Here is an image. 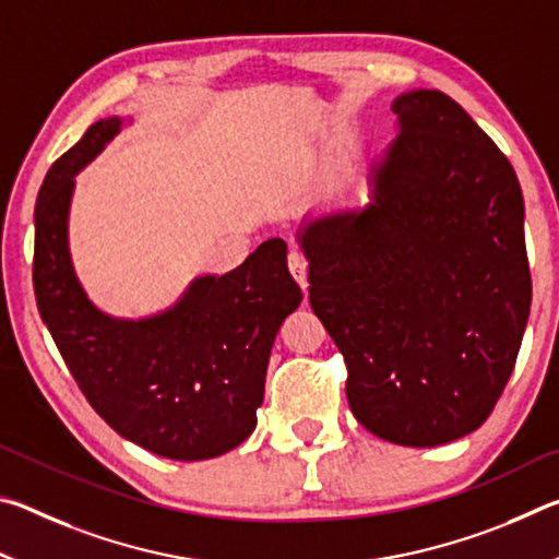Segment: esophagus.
<instances>
[{
    "label": "esophagus",
    "mask_w": 559,
    "mask_h": 559,
    "mask_svg": "<svg viewBox=\"0 0 559 559\" xmlns=\"http://www.w3.org/2000/svg\"><path fill=\"white\" fill-rule=\"evenodd\" d=\"M288 269L293 273V278L298 281V286L306 290L308 288V259L302 257L300 251H290L288 253Z\"/></svg>",
    "instance_id": "obj_1"
}]
</instances>
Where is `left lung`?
<instances>
[{
    "label": "left lung",
    "mask_w": 559,
    "mask_h": 559,
    "mask_svg": "<svg viewBox=\"0 0 559 559\" xmlns=\"http://www.w3.org/2000/svg\"><path fill=\"white\" fill-rule=\"evenodd\" d=\"M392 110L374 202L300 243L357 421L439 447L488 419L515 367L533 298L525 206L513 165L447 93H404Z\"/></svg>",
    "instance_id": "8db88e82"
}]
</instances>
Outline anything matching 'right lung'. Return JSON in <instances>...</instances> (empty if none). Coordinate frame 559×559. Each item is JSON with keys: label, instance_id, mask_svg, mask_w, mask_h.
<instances>
[{"label": "right lung", "instance_id": "add662e5", "mask_svg": "<svg viewBox=\"0 0 559 559\" xmlns=\"http://www.w3.org/2000/svg\"><path fill=\"white\" fill-rule=\"evenodd\" d=\"M118 130L120 118L93 122L44 179L34 210L36 306L110 429L165 459L222 456L257 427L273 340L302 293L286 266V241L269 239L239 269L197 278L163 316L100 313L73 273L66 219L73 175Z\"/></svg>", "mask_w": 559, "mask_h": 559}]
</instances>
